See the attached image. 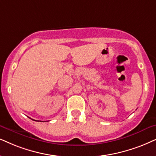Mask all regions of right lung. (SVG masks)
Wrapping results in <instances>:
<instances>
[{
    "label": "right lung",
    "mask_w": 156,
    "mask_h": 156,
    "mask_svg": "<svg viewBox=\"0 0 156 156\" xmlns=\"http://www.w3.org/2000/svg\"><path fill=\"white\" fill-rule=\"evenodd\" d=\"M33 120H34V119H33ZM34 121H35V120H34ZM38 122H41V121H38Z\"/></svg>",
    "instance_id": "add662e5"
}]
</instances>
